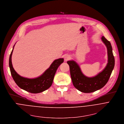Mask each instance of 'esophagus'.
I'll return each instance as SVG.
<instances>
[{
  "label": "esophagus",
  "mask_w": 124,
  "mask_h": 124,
  "mask_svg": "<svg viewBox=\"0 0 124 124\" xmlns=\"http://www.w3.org/2000/svg\"><path fill=\"white\" fill-rule=\"evenodd\" d=\"M64 61L65 62H66V61H69L70 60L71 56L69 54H66L64 56Z\"/></svg>",
  "instance_id": "esophagus-1"
}]
</instances>
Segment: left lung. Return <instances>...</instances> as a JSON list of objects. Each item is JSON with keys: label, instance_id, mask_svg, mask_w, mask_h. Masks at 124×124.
I'll use <instances>...</instances> for the list:
<instances>
[{"label": "left lung", "instance_id": "left-lung-1", "mask_svg": "<svg viewBox=\"0 0 124 124\" xmlns=\"http://www.w3.org/2000/svg\"><path fill=\"white\" fill-rule=\"evenodd\" d=\"M101 39L107 49L108 63L104 70L96 76L89 78L84 76L74 61L67 62L70 66L72 83L75 88L81 92L90 93L103 88L108 81L114 68L115 59L111 43L104 36L101 37Z\"/></svg>", "mask_w": 124, "mask_h": 124}]
</instances>
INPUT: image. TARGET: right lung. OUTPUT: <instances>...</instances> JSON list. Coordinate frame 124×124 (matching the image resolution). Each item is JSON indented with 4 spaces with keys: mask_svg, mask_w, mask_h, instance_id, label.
<instances>
[{
    "mask_svg": "<svg viewBox=\"0 0 124 124\" xmlns=\"http://www.w3.org/2000/svg\"><path fill=\"white\" fill-rule=\"evenodd\" d=\"M14 47V46L13 47ZM13 49L9 57V64L11 75L16 84L21 89L32 93L42 92L52 85L54 78L58 67L63 62V59L54 61L50 67L41 76L34 79H28L20 76L14 69L11 61Z\"/></svg>",
    "mask_w": 124,
    "mask_h": 124,
    "instance_id": "obj_1",
    "label": "right lung"
}]
</instances>
